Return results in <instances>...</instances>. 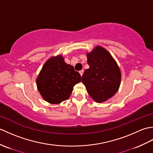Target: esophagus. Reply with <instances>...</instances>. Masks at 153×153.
<instances>
[{"label":"esophagus","instance_id":"esophagus-1","mask_svg":"<svg viewBox=\"0 0 153 153\" xmlns=\"http://www.w3.org/2000/svg\"><path fill=\"white\" fill-rule=\"evenodd\" d=\"M83 72H84V70H82L79 71V74H80V75H81V76H82V75H83Z\"/></svg>","mask_w":153,"mask_h":153}]
</instances>
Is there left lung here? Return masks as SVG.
Listing matches in <instances>:
<instances>
[{
  "label": "left lung",
  "mask_w": 153,
  "mask_h": 153,
  "mask_svg": "<svg viewBox=\"0 0 153 153\" xmlns=\"http://www.w3.org/2000/svg\"><path fill=\"white\" fill-rule=\"evenodd\" d=\"M89 68L84 71L82 82L89 95L97 102L111 98L118 91L121 73L115 60L108 51L97 47L87 54Z\"/></svg>",
  "instance_id": "1"
}]
</instances>
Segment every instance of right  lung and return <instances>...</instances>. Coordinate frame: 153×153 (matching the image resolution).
<instances>
[{"instance_id": "add662e5", "label": "right lung", "mask_w": 153, "mask_h": 153, "mask_svg": "<svg viewBox=\"0 0 153 153\" xmlns=\"http://www.w3.org/2000/svg\"><path fill=\"white\" fill-rule=\"evenodd\" d=\"M82 81L78 71L64 62L62 56L50 58L37 78L39 91L52 104H59L69 98L74 86Z\"/></svg>"}]
</instances>
